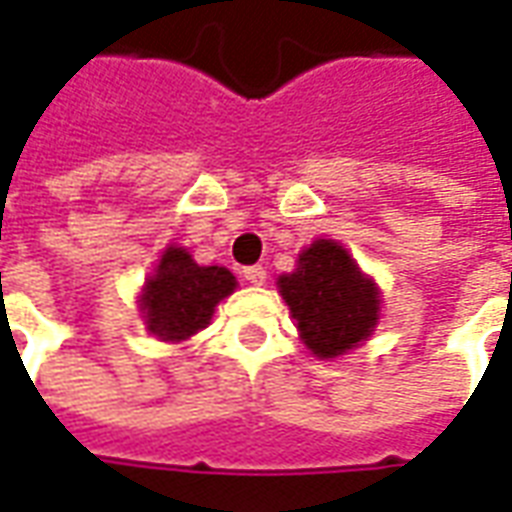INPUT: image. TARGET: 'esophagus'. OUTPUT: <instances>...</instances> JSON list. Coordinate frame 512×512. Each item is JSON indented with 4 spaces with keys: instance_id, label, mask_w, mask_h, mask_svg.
I'll return each instance as SVG.
<instances>
[{
    "instance_id": "34e87169",
    "label": "esophagus",
    "mask_w": 512,
    "mask_h": 512,
    "mask_svg": "<svg viewBox=\"0 0 512 512\" xmlns=\"http://www.w3.org/2000/svg\"><path fill=\"white\" fill-rule=\"evenodd\" d=\"M244 277L246 282H252V285H266V268L263 266L244 268Z\"/></svg>"
}]
</instances>
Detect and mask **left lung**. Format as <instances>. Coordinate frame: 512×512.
Returning <instances> with one entry per match:
<instances>
[{
    "mask_svg": "<svg viewBox=\"0 0 512 512\" xmlns=\"http://www.w3.org/2000/svg\"><path fill=\"white\" fill-rule=\"evenodd\" d=\"M277 288L299 338L318 360L352 352L380 324V285L332 238L305 246L291 274L277 277Z\"/></svg>",
    "mask_w": 512,
    "mask_h": 512,
    "instance_id": "left-lung-1",
    "label": "left lung"
}]
</instances>
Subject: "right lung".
<instances>
[{
	"instance_id": "add662e5",
	"label": "right lung",
	"mask_w": 512,
	"mask_h": 512,
	"mask_svg": "<svg viewBox=\"0 0 512 512\" xmlns=\"http://www.w3.org/2000/svg\"><path fill=\"white\" fill-rule=\"evenodd\" d=\"M238 288L230 268L199 266L185 246L169 244L138 293V310L149 335L182 343L210 324L221 299Z\"/></svg>"
}]
</instances>
